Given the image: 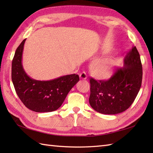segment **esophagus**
Returning <instances> with one entry per match:
<instances>
[{"label":"esophagus","instance_id":"1","mask_svg":"<svg viewBox=\"0 0 153 153\" xmlns=\"http://www.w3.org/2000/svg\"><path fill=\"white\" fill-rule=\"evenodd\" d=\"M79 77L82 79H86L87 78V74L85 72V71H83V72H82L79 74Z\"/></svg>","mask_w":153,"mask_h":153}]
</instances>
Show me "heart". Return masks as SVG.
Listing matches in <instances>:
<instances>
[{
  "label": "heart",
  "mask_w": 153,
  "mask_h": 153,
  "mask_svg": "<svg viewBox=\"0 0 153 153\" xmlns=\"http://www.w3.org/2000/svg\"><path fill=\"white\" fill-rule=\"evenodd\" d=\"M115 60L112 58H102L94 62L91 66L93 74L101 79L110 78L114 72Z\"/></svg>",
  "instance_id": "heart-1"
}]
</instances>
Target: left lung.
Wrapping results in <instances>:
<instances>
[{
  "label": "left lung",
  "mask_w": 153,
  "mask_h": 153,
  "mask_svg": "<svg viewBox=\"0 0 153 153\" xmlns=\"http://www.w3.org/2000/svg\"><path fill=\"white\" fill-rule=\"evenodd\" d=\"M118 68L106 81L90 79L89 104L104 114H116L128 109L137 97L142 82L143 69L140 55L133 47Z\"/></svg>",
  "instance_id": "left-lung-1"
}]
</instances>
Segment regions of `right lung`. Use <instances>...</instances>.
Masks as SVG:
<instances>
[{"mask_svg": "<svg viewBox=\"0 0 153 153\" xmlns=\"http://www.w3.org/2000/svg\"><path fill=\"white\" fill-rule=\"evenodd\" d=\"M16 51L12 63V80L24 105L36 112H53L59 108L71 88L79 82L78 75L71 74L49 81L32 79L22 66L25 41Z\"/></svg>", "mask_w": 153, "mask_h": 153, "instance_id": "add662e5", "label": "right lung"}]
</instances>
